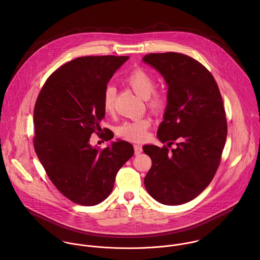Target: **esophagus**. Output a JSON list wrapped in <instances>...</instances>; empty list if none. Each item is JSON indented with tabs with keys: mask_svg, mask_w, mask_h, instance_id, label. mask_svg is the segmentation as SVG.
<instances>
[{
	"mask_svg": "<svg viewBox=\"0 0 260 260\" xmlns=\"http://www.w3.org/2000/svg\"><path fill=\"white\" fill-rule=\"evenodd\" d=\"M134 150H135V154L138 155V154H140L142 152V146L139 145V144H135L134 145Z\"/></svg>",
	"mask_w": 260,
	"mask_h": 260,
	"instance_id": "1",
	"label": "esophagus"
}]
</instances>
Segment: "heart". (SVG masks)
<instances>
[{
    "instance_id": "heart-1",
    "label": "heart",
    "mask_w": 260,
    "mask_h": 260,
    "mask_svg": "<svg viewBox=\"0 0 260 260\" xmlns=\"http://www.w3.org/2000/svg\"><path fill=\"white\" fill-rule=\"evenodd\" d=\"M124 82L138 96L146 100L149 110L154 114H159L164 110L167 102L166 95L154 90L156 81L153 75L143 68H137L131 71L124 78ZM116 89L113 86H107L103 92V109L106 113H112L115 108ZM152 124L148 117H141L122 123L118 129V135L128 141L141 142L147 137L148 129Z\"/></svg>"
}]
</instances>
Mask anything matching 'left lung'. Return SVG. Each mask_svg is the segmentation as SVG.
I'll list each match as a JSON object with an SVG mask.
<instances>
[{"label":"left lung","mask_w":260,"mask_h":260,"mask_svg":"<svg viewBox=\"0 0 260 260\" xmlns=\"http://www.w3.org/2000/svg\"><path fill=\"white\" fill-rule=\"evenodd\" d=\"M143 61L168 85V104L157 136L169 146L143 147L152 160L144 184L158 202L183 204L210 184L219 167L227 136L222 97L212 74L187 55L151 53ZM173 144L177 147L171 149Z\"/></svg>","instance_id":"obj_1"}]
</instances>
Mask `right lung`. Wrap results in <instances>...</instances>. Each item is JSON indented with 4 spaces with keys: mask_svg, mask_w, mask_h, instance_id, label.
<instances>
[{
    "mask_svg": "<svg viewBox=\"0 0 260 260\" xmlns=\"http://www.w3.org/2000/svg\"><path fill=\"white\" fill-rule=\"evenodd\" d=\"M127 60L112 55L76 58L50 75L39 93L34 148L51 182L77 204L104 201L119 169L134 154L132 144L122 140L103 149L89 143L94 132H101L103 92ZM113 136L108 131L102 138L108 141Z\"/></svg>",
    "mask_w": 260,
    "mask_h": 260,
    "instance_id": "1",
    "label": "right lung"
}]
</instances>
